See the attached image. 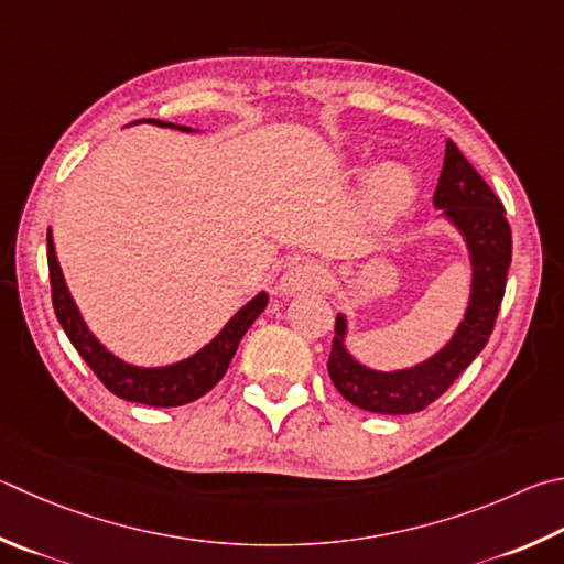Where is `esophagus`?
<instances>
[{"instance_id":"34e87169","label":"esophagus","mask_w":564,"mask_h":564,"mask_svg":"<svg viewBox=\"0 0 564 564\" xmlns=\"http://www.w3.org/2000/svg\"><path fill=\"white\" fill-rule=\"evenodd\" d=\"M330 283H333V275L321 261L295 259L283 273L281 291L285 295H295V293H305V291L325 293V291H330Z\"/></svg>"}]
</instances>
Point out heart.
<instances>
[{
	"label": "heart",
	"instance_id": "heart-1",
	"mask_svg": "<svg viewBox=\"0 0 564 564\" xmlns=\"http://www.w3.org/2000/svg\"><path fill=\"white\" fill-rule=\"evenodd\" d=\"M414 197V175L399 162H382L365 180V202L375 214L389 217Z\"/></svg>",
	"mask_w": 564,
	"mask_h": 564
}]
</instances>
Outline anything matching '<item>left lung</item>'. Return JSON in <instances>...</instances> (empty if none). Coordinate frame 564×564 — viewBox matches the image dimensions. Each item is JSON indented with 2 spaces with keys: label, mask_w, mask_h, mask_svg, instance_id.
Segmentation results:
<instances>
[{
  "label": "left lung",
  "mask_w": 564,
  "mask_h": 564,
  "mask_svg": "<svg viewBox=\"0 0 564 564\" xmlns=\"http://www.w3.org/2000/svg\"><path fill=\"white\" fill-rule=\"evenodd\" d=\"M436 221H446L464 241L470 265V289L464 317L454 335L434 355L412 367L377 370L347 347L350 321L335 317V337L327 372L347 402L375 414H414L442 397L456 377L476 360L494 333L496 315L506 293L513 239L500 199L474 165L446 140L444 170L434 192Z\"/></svg>",
  "instance_id": "8db88e82"
}]
</instances>
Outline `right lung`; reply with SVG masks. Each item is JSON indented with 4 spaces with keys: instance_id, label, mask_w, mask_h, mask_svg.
<instances>
[{
    "instance_id": "add662e5",
    "label": "right lung",
    "mask_w": 564,
    "mask_h": 564,
    "mask_svg": "<svg viewBox=\"0 0 564 564\" xmlns=\"http://www.w3.org/2000/svg\"><path fill=\"white\" fill-rule=\"evenodd\" d=\"M138 122H148V126L158 128H175L182 132H199L187 126H175V122L167 120H135L130 126H138ZM48 243V275H51V299H54V311L61 327H64L68 340L74 343L78 355L88 362L90 370L104 382L112 394H118L126 402H138L148 406H182L189 404L194 399H199L209 392V389L217 384L224 375L229 370V362L241 337L247 335L249 327L253 325L256 317L263 313L265 305H269V293L259 291L249 303H243L241 308L234 313L227 325L212 337V340L199 347L197 352L184 357V360L160 365V367H142L122 360L116 352H110L108 347L98 340V337L90 333L86 325L84 315H80L78 305L70 295L64 271H61L54 237H51V229L46 234Z\"/></svg>"
}]
</instances>
